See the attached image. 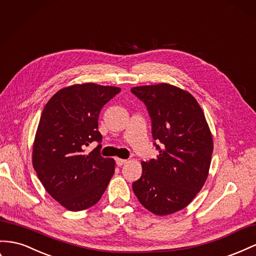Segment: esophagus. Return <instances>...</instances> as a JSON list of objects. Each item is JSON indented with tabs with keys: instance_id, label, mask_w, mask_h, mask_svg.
Wrapping results in <instances>:
<instances>
[{
	"instance_id": "esophagus-1",
	"label": "esophagus",
	"mask_w": 256,
	"mask_h": 256,
	"mask_svg": "<svg viewBox=\"0 0 256 256\" xmlns=\"http://www.w3.org/2000/svg\"><path fill=\"white\" fill-rule=\"evenodd\" d=\"M127 162L126 160H122V158H116V164L118 166V167H120V166L125 164Z\"/></svg>"
}]
</instances>
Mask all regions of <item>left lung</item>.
<instances>
[{
    "instance_id": "1",
    "label": "left lung",
    "mask_w": 256,
    "mask_h": 256,
    "mask_svg": "<svg viewBox=\"0 0 256 256\" xmlns=\"http://www.w3.org/2000/svg\"><path fill=\"white\" fill-rule=\"evenodd\" d=\"M131 92L146 106L160 152L155 160L142 162V176L132 183V190L144 208L168 216L184 209L204 186L211 164L212 136L202 108L190 92L169 84L134 87Z\"/></svg>"
}]
</instances>
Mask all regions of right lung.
<instances>
[{
    "label": "right lung",
    "mask_w": 256,
    "mask_h": 256,
    "mask_svg": "<svg viewBox=\"0 0 256 256\" xmlns=\"http://www.w3.org/2000/svg\"><path fill=\"white\" fill-rule=\"evenodd\" d=\"M120 88L88 84L61 89L47 102L33 145V168L45 190L70 211L99 202L114 174L115 160L100 154L98 118ZM98 146L89 154L84 148Z\"/></svg>",
    "instance_id": "obj_1"
}]
</instances>
